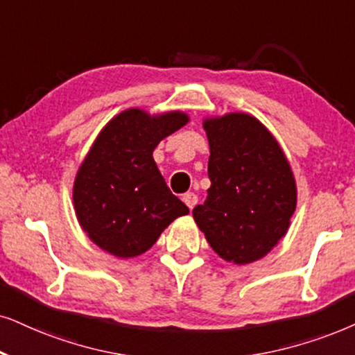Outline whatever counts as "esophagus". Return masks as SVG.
Instances as JSON below:
<instances>
[{
	"label": "esophagus",
	"instance_id": "1",
	"mask_svg": "<svg viewBox=\"0 0 355 355\" xmlns=\"http://www.w3.org/2000/svg\"><path fill=\"white\" fill-rule=\"evenodd\" d=\"M182 200L185 201V205H187L188 208H190V209L195 208V205L198 203V196H196L195 193H185V195H183V198H182Z\"/></svg>",
	"mask_w": 355,
	"mask_h": 355
}]
</instances>
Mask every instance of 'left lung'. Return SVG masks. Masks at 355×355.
<instances>
[{
    "instance_id": "1",
    "label": "left lung",
    "mask_w": 355,
    "mask_h": 355,
    "mask_svg": "<svg viewBox=\"0 0 355 355\" xmlns=\"http://www.w3.org/2000/svg\"><path fill=\"white\" fill-rule=\"evenodd\" d=\"M211 187L193 208L211 249L236 266L266 257L284 239L297 209V182L273 134L249 113L203 119Z\"/></svg>"
}]
</instances>
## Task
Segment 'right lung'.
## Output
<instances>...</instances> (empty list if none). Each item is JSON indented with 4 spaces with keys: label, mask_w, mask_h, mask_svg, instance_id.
<instances>
[{
    "label": "right lung",
    "mask_w": 355,
    "mask_h": 355,
    "mask_svg": "<svg viewBox=\"0 0 355 355\" xmlns=\"http://www.w3.org/2000/svg\"><path fill=\"white\" fill-rule=\"evenodd\" d=\"M183 111H121L106 123L80 164L73 208L88 239L118 259L147 252L175 219L190 213L157 168L154 149L183 128Z\"/></svg>",
    "instance_id": "1"
}]
</instances>
